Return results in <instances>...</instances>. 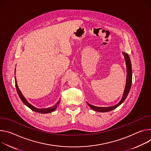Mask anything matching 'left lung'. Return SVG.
I'll use <instances>...</instances> for the list:
<instances>
[{
	"label": "left lung",
	"instance_id": "obj_1",
	"mask_svg": "<svg viewBox=\"0 0 151 151\" xmlns=\"http://www.w3.org/2000/svg\"><path fill=\"white\" fill-rule=\"evenodd\" d=\"M123 55L124 56L125 59V62H126V65H127V82H126V86H125V88L124 90V95L122 96V98L121 99V100L120 101V102L115 106H111V107H96L94 106H92L90 104H89L88 103V104L89 105V106L93 110L98 111V112H107V111H111L113 110H114V109L117 108L118 106H119L124 101L125 99H126L127 96H128L129 90L131 89V83H132V68H131V60L129 59V57L128 56V55L126 53L123 52L122 53Z\"/></svg>",
	"mask_w": 151,
	"mask_h": 151
}]
</instances>
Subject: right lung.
<instances>
[{
	"label": "right lung",
	"instance_id": "right-lung-1",
	"mask_svg": "<svg viewBox=\"0 0 151 151\" xmlns=\"http://www.w3.org/2000/svg\"><path fill=\"white\" fill-rule=\"evenodd\" d=\"M15 87H16V89L17 91V93L20 98V99H22V101H23V103L27 106L28 107H29L31 110H32L33 111H36V112H38L40 113H51L52 111H53L57 107V106L59 105V103H60V100H59V101L53 106H52V107H48V108H46V109H37L36 107H35L34 106H33L32 105H31L29 103H28V101L26 99V98H24V96L23 95V94L22 93L21 91H20V89H19V87L17 86V80H16V78L15 77Z\"/></svg>",
	"mask_w": 151,
	"mask_h": 151
}]
</instances>
